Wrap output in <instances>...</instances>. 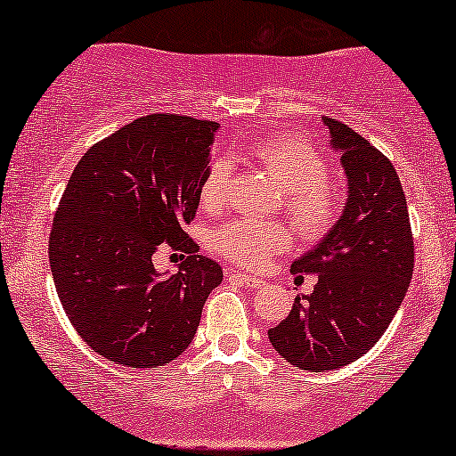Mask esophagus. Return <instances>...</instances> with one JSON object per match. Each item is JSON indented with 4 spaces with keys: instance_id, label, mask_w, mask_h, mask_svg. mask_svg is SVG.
I'll use <instances>...</instances> for the list:
<instances>
[{
    "instance_id": "esophagus-1",
    "label": "esophagus",
    "mask_w": 456,
    "mask_h": 456,
    "mask_svg": "<svg viewBox=\"0 0 456 456\" xmlns=\"http://www.w3.org/2000/svg\"><path fill=\"white\" fill-rule=\"evenodd\" d=\"M227 278H229V281L240 282V284H242V287H246V289H261V287H265V282H263L261 278L248 276V273H240V272H232V270H229V272H227Z\"/></svg>"
}]
</instances>
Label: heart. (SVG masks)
<instances>
[{"mask_svg":"<svg viewBox=\"0 0 456 456\" xmlns=\"http://www.w3.org/2000/svg\"><path fill=\"white\" fill-rule=\"evenodd\" d=\"M248 155L284 191V212L304 238L322 240L331 233L342 214V197L327 183L325 155L304 134L284 131L265 135L250 146ZM227 178L229 163H214L201 184L200 197L206 210L224 206ZM289 246V227L276 221H233L214 235V248L242 267H261L273 252Z\"/></svg>","mask_w":456,"mask_h":456,"instance_id":"1","label":"heart"}]
</instances>
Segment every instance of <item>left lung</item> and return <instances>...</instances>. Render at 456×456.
Here are the masks:
<instances>
[{
  "instance_id": "obj_1",
  "label": "left lung",
  "mask_w": 456,
  "mask_h": 456,
  "mask_svg": "<svg viewBox=\"0 0 456 456\" xmlns=\"http://www.w3.org/2000/svg\"><path fill=\"white\" fill-rule=\"evenodd\" d=\"M322 120L346 172L348 200L331 233L290 265L293 273H316L314 290L295 297L289 316L267 331L282 359L310 371L338 370L374 346L414 272L408 201L393 163L348 125Z\"/></svg>"
}]
</instances>
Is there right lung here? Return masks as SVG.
Wrapping results in <instances>:
<instances>
[{"label":"right lung","instance_id":"add662e5","mask_svg":"<svg viewBox=\"0 0 456 456\" xmlns=\"http://www.w3.org/2000/svg\"><path fill=\"white\" fill-rule=\"evenodd\" d=\"M218 123L148 114L85 152L53 221L48 259L65 314L97 354L157 367L195 338L208 295L223 282L216 261L184 232L210 172ZM167 243L187 256L159 274Z\"/></svg>","mask_w":456,"mask_h":456}]
</instances>
